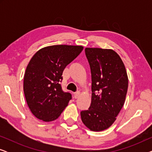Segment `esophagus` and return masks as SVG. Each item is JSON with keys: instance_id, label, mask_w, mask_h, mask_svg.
Masks as SVG:
<instances>
[{"instance_id": "obj_1", "label": "esophagus", "mask_w": 152, "mask_h": 152, "mask_svg": "<svg viewBox=\"0 0 152 152\" xmlns=\"http://www.w3.org/2000/svg\"><path fill=\"white\" fill-rule=\"evenodd\" d=\"M80 91H77V92L74 93V96H75V98H77V97L80 96Z\"/></svg>"}]
</instances>
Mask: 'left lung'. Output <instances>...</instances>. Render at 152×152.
<instances>
[{
  "mask_svg": "<svg viewBox=\"0 0 152 152\" xmlns=\"http://www.w3.org/2000/svg\"><path fill=\"white\" fill-rule=\"evenodd\" d=\"M92 80L91 104L81 111L86 126L94 132L107 129L115 122L123 107L128 77L121 58L113 50L86 48Z\"/></svg>",
  "mask_w": 152,
  "mask_h": 152,
  "instance_id": "8db88e82",
  "label": "left lung"
}]
</instances>
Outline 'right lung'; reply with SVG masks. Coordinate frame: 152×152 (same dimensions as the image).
I'll use <instances>...</instances> for the list:
<instances>
[{
    "mask_svg": "<svg viewBox=\"0 0 152 152\" xmlns=\"http://www.w3.org/2000/svg\"><path fill=\"white\" fill-rule=\"evenodd\" d=\"M82 50L81 45H51L39 50L32 57L24 75L23 91L37 118L53 121L67 107L72 95L62 90V74Z\"/></svg>",
    "mask_w": 152,
    "mask_h": 152,
    "instance_id": "1",
    "label": "right lung"
}]
</instances>
